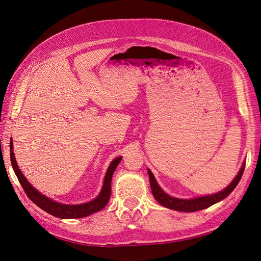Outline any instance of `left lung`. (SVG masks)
<instances>
[{
  "mask_svg": "<svg viewBox=\"0 0 261 261\" xmlns=\"http://www.w3.org/2000/svg\"><path fill=\"white\" fill-rule=\"evenodd\" d=\"M245 168V161L242 163V166L240 168V171L238 172L237 176L233 178V180L229 184V186L226 187L224 190L218 192V193H214L211 195H206V196H200V197H195V198H190V199H182V198H177L173 197L171 195L166 194L165 192L161 189V187L159 186L156 182V180L151 173L150 169L148 168V176H149V181H150V188L151 192L155 198V200L162 205L165 208L176 210V211H184V212H194L198 210H202L209 208L210 206L214 205L224 198L227 197L231 192L234 190L237 185L239 184V181L243 175Z\"/></svg>",
  "mask_w": 261,
  "mask_h": 261,
  "instance_id": "8db88e82",
  "label": "left lung"
}]
</instances>
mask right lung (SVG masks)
<instances>
[{
    "instance_id": "1",
    "label": "right lung",
    "mask_w": 261,
    "mask_h": 261,
    "mask_svg": "<svg viewBox=\"0 0 261 261\" xmlns=\"http://www.w3.org/2000/svg\"><path fill=\"white\" fill-rule=\"evenodd\" d=\"M121 158L122 156L115 158L114 160L110 163V165L108 167V171L105 176L102 189H101L100 193L98 194V196L96 198H94L90 201L84 202V203H80V205H67V203L58 202V201H55V200L47 197L46 195L41 194L40 192H38L29 182L28 179L24 177L23 174H22V172L20 171V168L17 164L15 153H14L13 141H10L11 165H13L14 172L19 180L20 185L22 186V188H23L25 194L40 209L48 212L49 214L53 215V217L60 218V219H80V218L88 217V215H90V214L102 210L110 200L112 177H113V174H114V172H115L118 163L121 161Z\"/></svg>"
}]
</instances>
